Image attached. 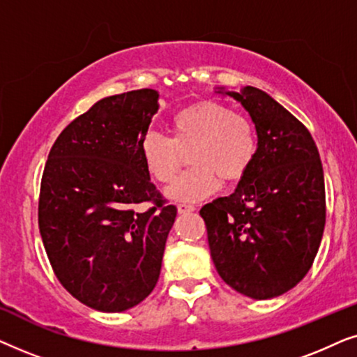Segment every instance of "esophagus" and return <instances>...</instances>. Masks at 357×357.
Instances as JSON below:
<instances>
[{
	"label": "esophagus",
	"mask_w": 357,
	"mask_h": 357,
	"mask_svg": "<svg viewBox=\"0 0 357 357\" xmlns=\"http://www.w3.org/2000/svg\"><path fill=\"white\" fill-rule=\"evenodd\" d=\"M177 209H178V213H180V214H185V213H193L195 209H197V208H195L193 204H188V203H180L178 206H177Z\"/></svg>",
	"instance_id": "1"
}]
</instances>
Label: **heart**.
I'll list each match as a JSON object with an SVG mask.
<instances>
[{"mask_svg": "<svg viewBox=\"0 0 357 357\" xmlns=\"http://www.w3.org/2000/svg\"><path fill=\"white\" fill-rule=\"evenodd\" d=\"M258 133L247 116L216 100H203L177 112L170 120V138L148 131L138 149L151 178L172 182L190 153L192 165L165 190L174 202H199L222 182L236 183L252 169L258 154Z\"/></svg>", "mask_w": 357, "mask_h": 357, "instance_id": "1", "label": "heart"}]
</instances>
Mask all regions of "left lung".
<instances>
[{"mask_svg":"<svg viewBox=\"0 0 357 357\" xmlns=\"http://www.w3.org/2000/svg\"><path fill=\"white\" fill-rule=\"evenodd\" d=\"M258 133V154L236 192L202 208L214 266L224 282L257 301L292 289L310 270L325 229V180L309 130L257 87L224 91Z\"/></svg>","mask_w":357,"mask_h":357,"instance_id":"left-lung-1","label":"left lung"}]
</instances>
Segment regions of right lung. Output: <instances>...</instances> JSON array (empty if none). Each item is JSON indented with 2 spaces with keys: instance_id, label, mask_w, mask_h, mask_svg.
Here are the masks:
<instances>
[{
  "instance_id": "add662e5",
  "label": "right lung",
  "mask_w": 357,
  "mask_h": 357,
  "mask_svg": "<svg viewBox=\"0 0 357 357\" xmlns=\"http://www.w3.org/2000/svg\"><path fill=\"white\" fill-rule=\"evenodd\" d=\"M158 100V91L138 89L96 102L61 131L43 169V247L58 281L91 309L128 310L159 280L177 208L155 190L138 149Z\"/></svg>"
}]
</instances>
